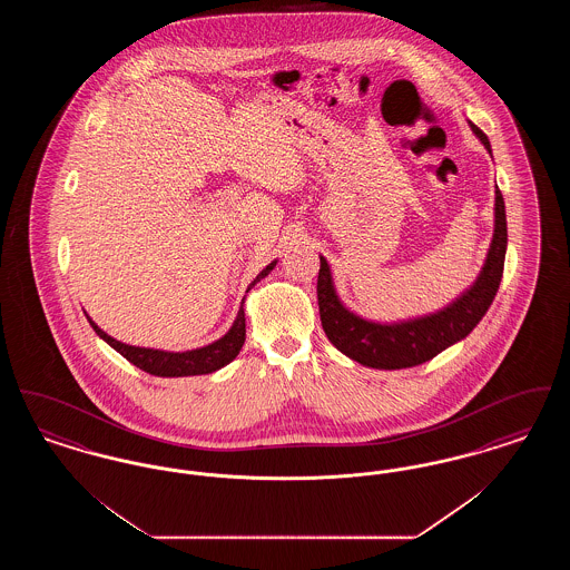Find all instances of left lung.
Listing matches in <instances>:
<instances>
[{
    "label": "left lung",
    "mask_w": 570,
    "mask_h": 570,
    "mask_svg": "<svg viewBox=\"0 0 570 570\" xmlns=\"http://www.w3.org/2000/svg\"><path fill=\"white\" fill-rule=\"evenodd\" d=\"M472 132L481 138L491 154L489 138L481 128L470 124ZM504 254H507V212L502 191L495 190V230L493 242L489 247L485 267L474 282V286L461 295L453 305L444 307L442 312L416 318L400 325H379L363 321L348 312L333 291L331 272L325 258L321 256V272H318V309L321 323L325 328L328 342L340 353L351 356L356 363L376 367V370H402L421 365L435 354L442 353L451 344L463 340L485 312L500 288V279L504 272Z\"/></svg>",
    "instance_id": "obj_1"
}]
</instances>
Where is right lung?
Instances as JSON below:
<instances>
[{"label":"right lung","mask_w":570,"mask_h":570,"mask_svg":"<svg viewBox=\"0 0 570 570\" xmlns=\"http://www.w3.org/2000/svg\"><path fill=\"white\" fill-rule=\"evenodd\" d=\"M275 263L267 265V269L256 275V279L249 284L254 286L256 282H261L265 275H269ZM89 325L94 326V331L112 346L121 356H126L132 365L140 367L142 372L151 374V376H166V379H179V376H198V374H212L219 367L228 365L244 346L245 342V312L244 305L237 314L235 325L230 326V331L217 340L214 344L205 346V348H196L188 353H164V351H154V348H138V346H128L121 344L117 340H112L107 335L100 326L96 325L89 318Z\"/></svg>","instance_id":"obj_1"}]
</instances>
